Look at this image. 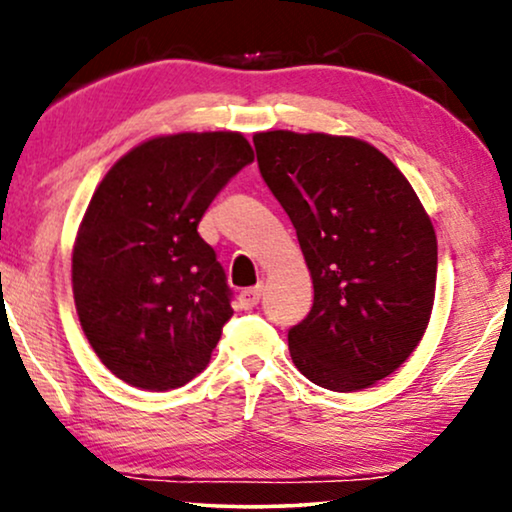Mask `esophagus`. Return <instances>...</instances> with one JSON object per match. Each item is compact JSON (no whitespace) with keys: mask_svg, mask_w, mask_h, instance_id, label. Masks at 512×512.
Masks as SVG:
<instances>
[{"mask_svg":"<svg viewBox=\"0 0 512 512\" xmlns=\"http://www.w3.org/2000/svg\"><path fill=\"white\" fill-rule=\"evenodd\" d=\"M263 296V286H251V289H244L240 293V305L244 307V310H254V307L258 305V300H261Z\"/></svg>","mask_w":512,"mask_h":512,"instance_id":"esophagus-1","label":"esophagus"}]
</instances>
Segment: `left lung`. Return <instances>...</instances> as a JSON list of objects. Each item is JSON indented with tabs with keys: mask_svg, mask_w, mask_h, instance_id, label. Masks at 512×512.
Wrapping results in <instances>:
<instances>
[{
	"mask_svg": "<svg viewBox=\"0 0 512 512\" xmlns=\"http://www.w3.org/2000/svg\"><path fill=\"white\" fill-rule=\"evenodd\" d=\"M258 170L289 214L314 303L289 331L307 380L359 391L422 340L436 296L438 242L401 170L354 137L256 132Z\"/></svg>",
	"mask_w": 512,
	"mask_h": 512,
	"instance_id": "8db88e82",
	"label": "left lung"
}]
</instances>
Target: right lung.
Masks as SVG:
<instances>
[{
    "label": "right lung",
    "instance_id": "add662e5",
    "mask_svg": "<svg viewBox=\"0 0 512 512\" xmlns=\"http://www.w3.org/2000/svg\"><path fill=\"white\" fill-rule=\"evenodd\" d=\"M251 160L240 132H179L135 146L95 188L72 251L76 314L132 387H184L212 359L233 293L198 223Z\"/></svg>",
    "mask_w": 512,
    "mask_h": 512
}]
</instances>
